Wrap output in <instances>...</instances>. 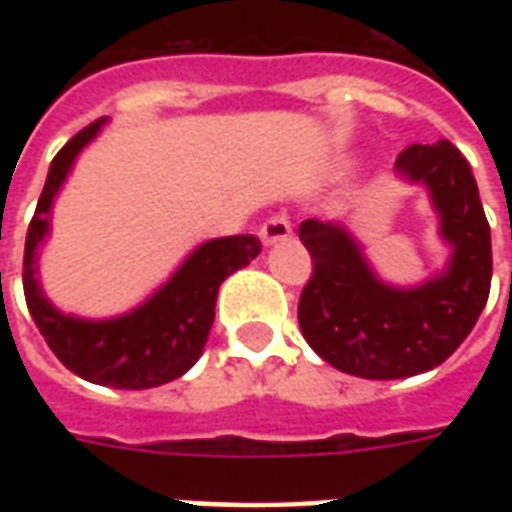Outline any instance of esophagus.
<instances>
[{"mask_svg": "<svg viewBox=\"0 0 512 512\" xmlns=\"http://www.w3.org/2000/svg\"><path fill=\"white\" fill-rule=\"evenodd\" d=\"M290 235H293V227H290V219L285 213H274V216H268L263 227H260V238H263V244L274 246L279 241H288Z\"/></svg>", "mask_w": 512, "mask_h": 512, "instance_id": "1", "label": "esophagus"}]
</instances>
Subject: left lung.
I'll return each instance as SVG.
<instances>
[{"label": "left lung", "instance_id": "1", "mask_svg": "<svg viewBox=\"0 0 512 512\" xmlns=\"http://www.w3.org/2000/svg\"><path fill=\"white\" fill-rule=\"evenodd\" d=\"M397 175L422 183L452 255L439 277L395 288L376 277L343 224L301 222L312 277L299 299V326L323 362L348 376L389 381L428 373L469 337L491 290V227L461 150L439 139L406 147Z\"/></svg>", "mask_w": 512, "mask_h": 512}]
</instances>
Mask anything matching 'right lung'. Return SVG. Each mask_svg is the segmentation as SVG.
<instances>
[{
    "label": "right lung",
    "mask_w": 512,
    "mask_h": 512,
    "mask_svg": "<svg viewBox=\"0 0 512 512\" xmlns=\"http://www.w3.org/2000/svg\"><path fill=\"white\" fill-rule=\"evenodd\" d=\"M104 126L95 120L54 156L24 244V296L32 321L71 373L115 389H150L180 378L200 359L224 279L260 255L257 235H227L197 246L183 266L136 310L109 321L62 315L38 282V246L49 235V211L82 147Z\"/></svg>",
    "instance_id": "right-lung-1"
}]
</instances>
